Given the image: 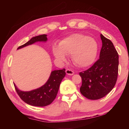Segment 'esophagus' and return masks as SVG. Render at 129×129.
I'll return each mask as SVG.
<instances>
[{"mask_svg":"<svg viewBox=\"0 0 129 129\" xmlns=\"http://www.w3.org/2000/svg\"><path fill=\"white\" fill-rule=\"evenodd\" d=\"M65 72H66L67 75H70V76H72L74 74V72L73 71H72L71 69H68L66 70V71H65Z\"/></svg>","mask_w":129,"mask_h":129,"instance_id":"34e87169","label":"esophagus"}]
</instances>
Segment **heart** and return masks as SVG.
<instances>
[{
  "label": "heart",
  "mask_w": 129,
  "mask_h": 129,
  "mask_svg": "<svg viewBox=\"0 0 129 129\" xmlns=\"http://www.w3.org/2000/svg\"><path fill=\"white\" fill-rule=\"evenodd\" d=\"M97 52L98 44L94 39L78 34L63 39L58 44V47L53 48V55L58 61L64 62L66 55H72L74 64L81 68L92 64Z\"/></svg>",
  "instance_id": "heart-1"
}]
</instances>
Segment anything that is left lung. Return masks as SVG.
<instances>
[{"mask_svg":"<svg viewBox=\"0 0 129 129\" xmlns=\"http://www.w3.org/2000/svg\"><path fill=\"white\" fill-rule=\"evenodd\" d=\"M102 46L100 58L90 68L79 73L82 78L80 92L89 100H99L112 90L118 72V54L113 43L100 35Z\"/></svg>","mask_w":129,"mask_h":129,"instance_id":"1","label":"left lung"}]
</instances>
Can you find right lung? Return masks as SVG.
<instances>
[{
  "label": "right lung",
  "instance_id": "obj_1",
  "mask_svg": "<svg viewBox=\"0 0 129 129\" xmlns=\"http://www.w3.org/2000/svg\"><path fill=\"white\" fill-rule=\"evenodd\" d=\"M47 35H41L33 37L28 42L18 47L17 49L36 42H47ZM65 71V69L52 71L45 84L38 89L27 91H22L19 90L16 85L14 84L15 89L20 99L29 105L39 107L49 105L53 101L57 94L60 83L66 75Z\"/></svg>",
  "mask_w": 129,
  "mask_h": 129
}]
</instances>
